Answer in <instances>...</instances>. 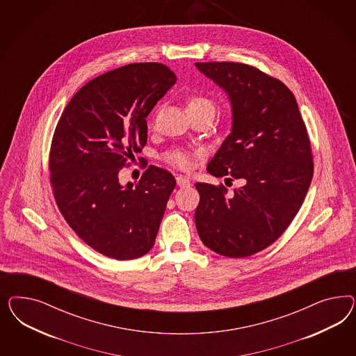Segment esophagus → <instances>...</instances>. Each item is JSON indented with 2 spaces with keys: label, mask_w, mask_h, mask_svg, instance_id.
Returning <instances> with one entry per match:
<instances>
[{
  "label": "esophagus",
  "mask_w": 356,
  "mask_h": 356,
  "mask_svg": "<svg viewBox=\"0 0 356 356\" xmlns=\"http://www.w3.org/2000/svg\"><path fill=\"white\" fill-rule=\"evenodd\" d=\"M176 183H177V185H179L180 188H188V186H191L189 179L185 177V176H177V177H176Z\"/></svg>",
  "instance_id": "obj_1"
}]
</instances>
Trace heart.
I'll return each mask as SVG.
<instances>
[{
  "instance_id": "1",
  "label": "heart",
  "mask_w": 356,
  "mask_h": 356,
  "mask_svg": "<svg viewBox=\"0 0 356 356\" xmlns=\"http://www.w3.org/2000/svg\"><path fill=\"white\" fill-rule=\"evenodd\" d=\"M204 107H213L211 102L207 97L198 94H193L186 97V112ZM164 161L179 170H189L192 167V156L189 152L184 150H172L167 152L164 155Z\"/></svg>"
}]
</instances>
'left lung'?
Returning a JSON list of instances; mask_svg holds the SVG:
<instances>
[{
  "label": "left lung",
  "instance_id": "1",
  "mask_svg": "<svg viewBox=\"0 0 356 356\" xmlns=\"http://www.w3.org/2000/svg\"><path fill=\"white\" fill-rule=\"evenodd\" d=\"M225 90L232 128L206 170L244 185L197 183L195 227L207 248L243 259L268 248L302 207L313 176L312 151L296 99L280 79L240 63H195Z\"/></svg>",
  "mask_w": 356,
  "mask_h": 356
}]
</instances>
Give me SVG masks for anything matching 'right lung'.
<instances>
[{
    "instance_id": "add662e5",
    "label": "right lung",
    "mask_w": 356,
    "mask_h": 356,
    "mask_svg": "<svg viewBox=\"0 0 356 356\" xmlns=\"http://www.w3.org/2000/svg\"><path fill=\"white\" fill-rule=\"evenodd\" d=\"M175 83L165 65L121 66L82 87L54 130L56 204L76 235L109 259H138L154 247L176 180L150 165L134 186L121 185L119 172L146 145V118Z\"/></svg>"
}]
</instances>
